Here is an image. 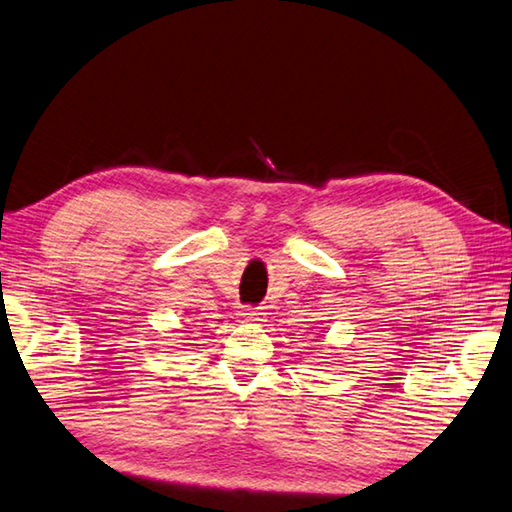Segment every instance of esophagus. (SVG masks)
<instances>
[{
    "label": "esophagus",
    "instance_id": "34e87169",
    "mask_svg": "<svg viewBox=\"0 0 512 512\" xmlns=\"http://www.w3.org/2000/svg\"><path fill=\"white\" fill-rule=\"evenodd\" d=\"M241 318L247 320V322H263V320H265V314H263V311H256V309H252V307H247V309L241 311Z\"/></svg>",
    "mask_w": 512,
    "mask_h": 512
}]
</instances>
